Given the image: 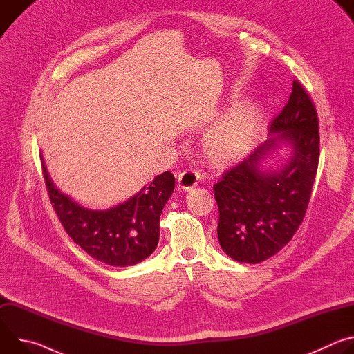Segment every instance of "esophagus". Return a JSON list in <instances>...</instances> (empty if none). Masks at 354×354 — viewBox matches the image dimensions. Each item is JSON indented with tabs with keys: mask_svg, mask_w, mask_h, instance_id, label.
<instances>
[{
	"mask_svg": "<svg viewBox=\"0 0 354 354\" xmlns=\"http://www.w3.org/2000/svg\"><path fill=\"white\" fill-rule=\"evenodd\" d=\"M178 179V187L180 190H190L193 189L198 182V174L193 171H182L176 175Z\"/></svg>",
	"mask_w": 354,
	"mask_h": 354,
	"instance_id": "esophagus-1",
	"label": "esophagus"
}]
</instances>
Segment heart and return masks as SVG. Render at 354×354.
<instances>
[{"label":"heart","instance_id":"b5f03b06","mask_svg":"<svg viewBox=\"0 0 354 354\" xmlns=\"http://www.w3.org/2000/svg\"><path fill=\"white\" fill-rule=\"evenodd\" d=\"M266 123L265 108L258 100H238L205 133L203 148L216 164L232 162L255 147Z\"/></svg>","mask_w":354,"mask_h":354}]
</instances>
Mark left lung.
I'll return each mask as SVG.
<instances>
[{"instance_id":"obj_1","label":"left lung","mask_w":354,"mask_h":354,"mask_svg":"<svg viewBox=\"0 0 354 354\" xmlns=\"http://www.w3.org/2000/svg\"><path fill=\"white\" fill-rule=\"evenodd\" d=\"M290 156L273 169L272 154ZM319 161L318 115L294 80L288 104L269 126V138L214 185L218 241L241 263H261L288 243L306 216Z\"/></svg>"}]
</instances>
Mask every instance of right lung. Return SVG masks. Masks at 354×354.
Instances as JSON below:
<instances>
[{
  "label": "right lung",
  "mask_w": 354,
  "mask_h": 354,
  "mask_svg": "<svg viewBox=\"0 0 354 354\" xmlns=\"http://www.w3.org/2000/svg\"><path fill=\"white\" fill-rule=\"evenodd\" d=\"M41 168L50 201L73 241L89 257L115 268L134 266L156 250L160 241L162 209L175 189L167 171L127 200L108 209L85 207L62 192Z\"/></svg>",
  "instance_id": "right-lung-1"
}]
</instances>
